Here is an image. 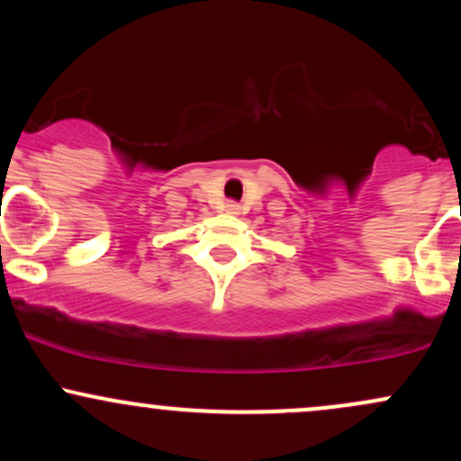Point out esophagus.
<instances>
[{"label":"esophagus","instance_id":"34e87169","mask_svg":"<svg viewBox=\"0 0 461 461\" xmlns=\"http://www.w3.org/2000/svg\"><path fill=\"white\" fill-rule=\"evenodd\" d=\"M225 210H227V212H230V214H238V212H240V205H238L236 201H227Z\"/></svg>","mask_w":461,"mask_h":461}]
</instances>
